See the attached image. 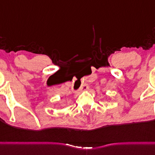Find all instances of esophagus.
Returning <instances> with one entry per match:
<instances>
[{
	"label": "esophagus",
	"mask_w": 155,
	"mask_h": 155,
	"mask_svg": "<svg viewBox=\"0 0 155 155\" xmlns=\"http://www.w3.org/2000/svg\"><path fill=\"white\" fill-rule=\"evenodd\" d=\"M88 89V86L87 84H84V85L82 86L81 87H80V91H87Z\"/></svg>",
	"instance_id": "1"
}]
</instances>
